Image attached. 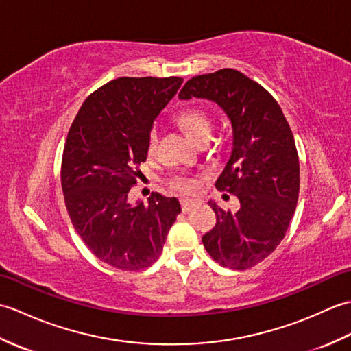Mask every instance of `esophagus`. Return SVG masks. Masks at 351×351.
Returning a JSON list of instances; mask_svg holds the SVG:
<instances>
[{"mask_svg":"<svg viewBox=\"0 0 351 351\" xmlns=\"http://www.w3.org/2000/svg\"><path fill=\"white\" fill-rule=\"evenodd\" d=\"M199 204L196 202V200H189V199H184V200H181V208H182V211L184 213H189V211H191L193 208H196Z\"/></svg>","mask_w":351,"mask_h":351,"instance_id":"esophagus-1","label":"esophagus"}]
</instances>
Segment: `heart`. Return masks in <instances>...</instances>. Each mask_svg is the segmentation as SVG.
I'll return each instance as SVG.
<instances>
[{"label": "heart", "instance_id": "b5f03b06", "mask_svg": "<svg viewBox=\"0 0 351 351\" xmlns=\"http://www.w3.org/2000/svg\"><path fill=\"white\" fill-rule=\"evenodd\" d=\"M176 121L182 128L189 132V136L200 143L206 138H210L211 131H213V121L210 114L206 113L202 108H187L182 110L180 114L176 116ZM158 128L152 126V130L149 131L147 136V152L154 154L156 145H158ZM169 185L171 190L178 193H182V195H191L199 189V182L196 178L191 176H173L169 181Z\"/></svg>", "mask_w": 351, "mask_h": 351}]
</instances>
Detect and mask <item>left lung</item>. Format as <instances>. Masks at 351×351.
<instances>
[{
    "instance_id": "8db88e82",
    "label": "left lung",
    "mask_w": 351,
    "mask_h": 351,
    "mask_svg": "<svg viewBox=\"0 0 351 351\" xmlns=\"http://www.w3.org/2000/svg\"><path fill=\"white\" fill-rule=\"evenodd\" d=\"M191 98L215 102L230 119L232 152L215 189L240 200L234 214L210 202L217 223L202 243L215 263L245 270L271 255L294 215L300 189L294 136L278 101L240 71L193 77L180 92V99Z\"/></svg>"
}]
</instances>
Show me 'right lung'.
Returning <instances> with one entry per match:
<instances>
[{
    "label": "right lung",
    "instance_id": "right-lung-1",
    "mask_svg": "<svg viewBox=\"0 0 351 351\" xmlns=\"http://www.w3.org/2000/svg\"><path fill=\"white\" fill-rule=\"evenodd\" d=\"M181 84L180 77L110 81L83 102L68 132L62 158L66 210L93 255L119 270L154 264L181 213L176 197L160 193L147 205L128 204L154 119Z\"/></svg>",
    "mask_w": 351,
    "mask_h": 351
}]
</instances>
